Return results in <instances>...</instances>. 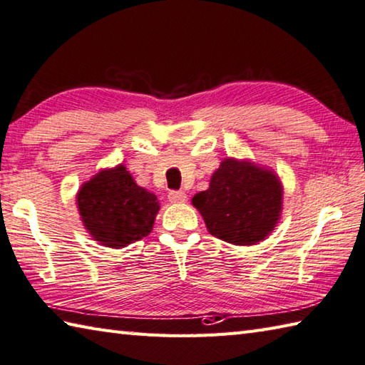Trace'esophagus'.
<instances>
[{
    "label": "esophagus",
    "mask_w": 365,
    "mask_h": 365,
    "mask_svg": "<svg viewBox=\"0 0 365 365\" xmlns=\"http://www.w3.org/2000/svg\"><path fill=\"white\" fill-rule=\"evenodd\" d=\"M168 200L172 203H184L187 200V195L182 190H172L168 193Z\"/></svg>",
    "instance_id": "34e87169"
}]
</instances>
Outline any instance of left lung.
Listing matches in <instances>:
<instances>
[{
	"label": "left lung",
	"mask_w": 365,
	"mask_h": 365,
	"mask_svg": "<svg viewBox=\"0 0 365 365\" xmlns=\"http://www.w3.org/2000/svg\"><path fill=\"white\" fill-rule=\"evenodd\" d=\"M192 205L212 236L235 245H254L277 227L284 185L269 168L227 158L212 173L210 187L193 195Z\"/></svg>",
	"instance_id": "8db88e82"
}]
</instances>
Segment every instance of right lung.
Returning a JSON list of instances; mask_svg holds the SVG:
<instances>
[{"instance_id":"add662e5","label":"right lung","mask_w":365,"mask_h":365,"mask_svg":"<svg viewBox=\"0 0 365 365\" xmlns=\"http://www.w3.org/2000/svg\"><path fill=\"white\" fill-rule=\"evenodd\" d=\"M77 207L94 241L123 249L153 232L160 203L153 192L133 180L123 163L102 168L77 192Z\"/></svg>"}]
</instances>
